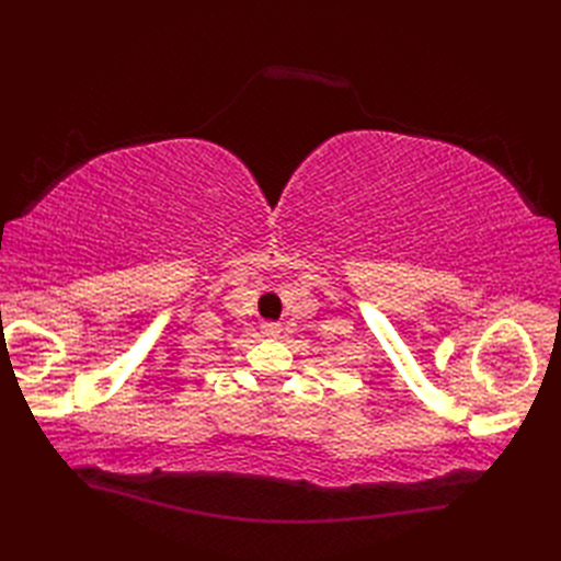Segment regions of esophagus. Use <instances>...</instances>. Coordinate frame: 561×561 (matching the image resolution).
Listing matches in <instances>:
<instances>
[{"instance_id": "esophagus-1", "label": "esophagus", "mask_w": 561, "mask_h": 561, "mask_svg": "<svg viewBox=\"0 0 561 561\" xmlns=\"http://www.w3.org/2000/svg\"><path fill=\"white\" fill-rule=\"evenodd\" d=\"M262 332L266 334V336H278L280 334V325L278 322H262Z\"/></svg>"}]
</instances>
